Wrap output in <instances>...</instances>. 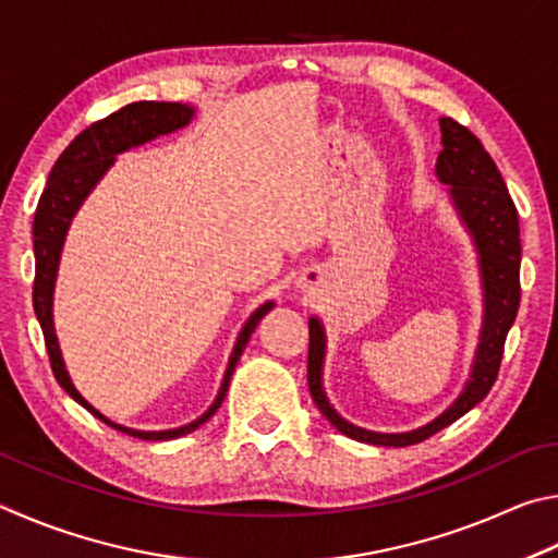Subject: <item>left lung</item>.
<instances>
[{"instance_id": "1", "label": "left lung", "mask_w": 558, "mask_h": 558, "mask_svg": "<svg viewBox=\"0 0 558 558\" xmlns=\"http://www.w3.org/2000/svg\"><path fill=\"white\" fill-rule=\"evenodd\" d=\"M441 144L444 149L436 159V175L441 183H448L453 205L468 232L475 242L477 262H481L483 277V328L477 340L475 360L471 367L463 392L456 402L438 414L434 422L407 434H377L345 422L324 392V357H326V333L318 318H308V389L316 407L320 409L330 424L340 434H345L355 441L375 444V446H412L424 438L441 432L456 418L483 402L490 392L497 369L502 363V350L507 330L512 328L517 308H520V220L517 208L510 198V191L502 181V173L497 171L493 156L485 151L481 140L458 124L451 117H441Z\"/></svg>"}]
</instances>
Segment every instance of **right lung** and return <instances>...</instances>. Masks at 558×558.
Here are the masks:
<instances>
[{
	"mask_svg": "<svg viewBox=\"0 0 558 558\" xmlns=\"http://www.w3.org/2000/svg\"><path fill=\"white\" fill-rule=\"evenodd\" d=\"M193 114L195 110L191 105L144 100V102L126 105L122 110L112 112L100 122H93L87 130H83L71 144L65 146V151L61 156H58L51 173H48V183L41 193V198H38L36 213H34V257H36L34 311L44 330L48 360H51V369L58 379V385H61L77 404L85 407L93 416L100 418V422H105L107 426H112L126 436L142 438V441H169V438L185 436L195 432V428L208 422V418L218 412V407L225 399V392H228L230 387L234 365H238L242 350L247 345V340L254 333V328H257L262 316L274 306V301L262 304L247 318V324L242 326L238 343L232 348L228 369H225L220 392L215 397V402L208 407V412L195 418V422L179 428H169V432H136V428H126L102 416L93 404L85 402L83 395L77 392L75 385L71 383V375H68L65 369L61 348H58L56 328H53V287H56L58 262H61L63 240L68 234V228H71L73 215L87 198V193H90L97 185V181L102 179L105 171L110 169L114 156L132 149V146L151 142L161 134H171L175 130H181V126L191 122Z\"/></svg>",
	"mask_w": 558,
	"mask_h": 558,
	"instance_id": "right-lung-1",
	"label": "right lung"
}]
</instances>
